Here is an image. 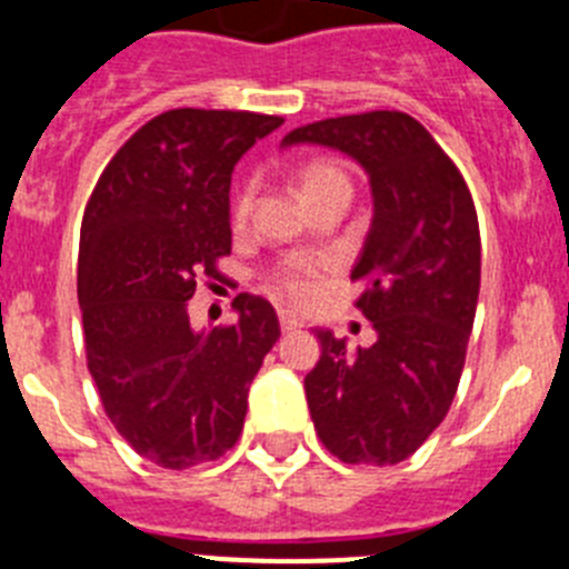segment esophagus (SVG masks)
I'll use <instances>...</instances> for the list:
<instances>
[{"label": "esophagus", "instance_id": "34e87169", "mask_svg": "<svg viewBox=\"0 0 569 569\" xmlns=\"http://www.w3.org/2000/svg\"><path fill=\"white\" fill-rule=\"evenodd\" d=\"M279 325H281V330H284V333H288V330H296V328H305V321H301L296 313H290V310H281Z\"/></svg>", "mask_w": 569, "mask_h": 569}]
</instances>
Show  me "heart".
<instances>
[{
    "label": "heart",
    "instance_id": "b5f03b06",
    "mask_svg": "<svg viewBox=\"0 0 569 569\" xmlns=\"http://www.w3.org/2000/svg\"><path fill=\"white\" fill-rule=\"evenodd\" d=\"M299 184L310 204L336 193L350 196V190H353L347 170L330 159H310V162L301 164ZM250 208H253V188H241L233 199V224H244ZM321 268H325V261L316 259V256H288L270 270L268 281L276 293L288 296V299H305Z\"/></svg>",
    "mask_w": 569,
    "mask_h": 569
}]
</instances>
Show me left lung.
Here are the masks:
<instances>
[{"label":"left lung","mask_w":569,"mask_h":569,"mask_svg":"<svg viewBox=\"0 0 569 569\" xmlns=\"http://www.w3.org/2000/svg\"><path fill=\"white\" fill-rule=\"evenodd\" d=\"M328 144L370 176L373 222L350 279L376 341L350 350L316 330L305 376L321 445L345 465H399L445 421L465 370L481 281L479 216L465 176L413 116H336L281 144Z\"/></svg>","instance_id":"1"}]
</instances>
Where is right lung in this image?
Listing matches in <instances>:
<instances>
[{"label":"right lung","instance_id":"add662e5","mask_svg":"<svg viewBox=\"0 0 569 569\" xmlns=\"http://www.w3.org/2000/svg\"><path fill=\"white\" fill-rule=\"evenodd\" d=\"M284 122L176 108L136 130L90 193L79 241L84 353L104 413L168 470L216 461L244 427L248 390L279 339L270 301L239 293V321L196 333V281L230 256V173Z\"/></svg>","mask_w":569,"mask_h":569}]
</instances>
